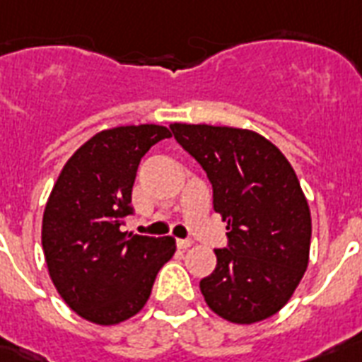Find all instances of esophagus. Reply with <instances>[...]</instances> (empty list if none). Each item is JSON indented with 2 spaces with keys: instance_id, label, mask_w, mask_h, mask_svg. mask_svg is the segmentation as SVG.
<instances>
[{
  "instance_id": "1",
  "label": "esophagus",
  "mask_w": 362,
  "mask_h": 362,
  "mask_svg": "<svg viewBox=\"0 0 362 362\" xmlns=\"http://www.w3.org/2000/svg\"><path fill=\"white\" fill-rule=\"evenodd\" d=\"M192 240H177V247L179 249H189L192 245Z\"/></svg>"
}]
</instances>
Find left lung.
I'll list each match as a JSON object with an SVG mask.
<instances>
[{
  "mask_svg": "<svg viewBox=\"0 0 362 362\" xmlns=\"http://www.w3.org/2000/svg\"><path fill=\"white\" fill-rule=\"evenodd\" d=\"M213 187V209L226 221L228 247L200 281L207 306L226 321L259 323L298 287L310 260L312 215L295 170L253 130L170 124Z\"/></svg>",
  "mask_w": 362,
  "mask_h": 362,
  "instance_id": "8db88e82",
  "label": "left lung"
}]
</instances>
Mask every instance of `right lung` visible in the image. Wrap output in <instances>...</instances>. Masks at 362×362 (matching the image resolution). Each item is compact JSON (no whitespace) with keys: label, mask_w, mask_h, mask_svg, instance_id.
I'll return each instance as SVG.
<instances>
[{"label":"right lung","mask_w":362,"mask_h":362,"mask_svg":"<svg viewBox=\"0 0 362 362\" xmlns=\"http://www.w3.org/2000/svg\"><path fill=\"white\" fill-rule=\"evenodd\" d=\"M166 126H119L98 132L62 168L43 213L45 260L67 306L96 325L134 317L162 266L175 253L172 236L120 232L132 213L139 162Z\"/></svg>","instance_id":"obj_1"}]
</instances>
